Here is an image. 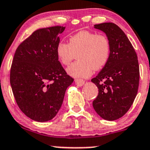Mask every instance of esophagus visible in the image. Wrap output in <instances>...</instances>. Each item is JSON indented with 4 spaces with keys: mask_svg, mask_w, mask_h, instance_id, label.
<instances>
[{
    "mask_svg": "<svg viewBox=\"0 0 150 150\" xmlns=\"http://www.w3.org/2000/svg\"><path fill=\"white\" fill-rule=\"evenodd\" d=\"M75 84H76L78 86H82L84 85L85 83V81L82 79H75Z\"/></svg>",
    "mask_w": 150,
    "mask_h": 150,
    "instance_id": "esophagus-1",
    "label": "esophagus"
}]
</instances>
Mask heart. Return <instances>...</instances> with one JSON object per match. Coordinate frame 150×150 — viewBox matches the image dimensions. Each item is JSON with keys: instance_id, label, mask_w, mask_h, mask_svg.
<instances>
[{"instance_id": "heart-1", "label": "heart", "mask_w": 150, "mask_h": 150, "mask_svg": "<svg viewBox=\"0 0 150 150\" xmlns=\"http://www.w3.org/2000/svg\"><path fill=\"white\" fill-rule=\"evenodd\" d=\"M78 53L79 61L72 64L67 72L75 78H88L94 69H102L108 63L110 55V41L105 35L81 30L69 37V44L61 41L56 47L58 60L65 66L70 64Z\"/></svg>"}]
</instances>
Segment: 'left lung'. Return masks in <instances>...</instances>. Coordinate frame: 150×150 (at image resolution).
Returning a JSON list of instances; mask_svg holds the SVG:
<instances>
[{
  "label": "left lung",
  "instance_id": "1",
  "mask_svg": "<svg viewBox=\"0 0 150 150\" xmlns=\"http://www.w3.org/2000/svg\"><path fill=\"white\" fill-rule=\"evenodd\" d=\"M94 28L105 33L110 43V55L105 66L91 79L99 89L93 108L100 117L114 121L127 113L136 97L139 83L138 57L118 25L103 23Z\"/></svg>",
  "mask_w": 150,
  "mask_h": 150
}]
</instances>
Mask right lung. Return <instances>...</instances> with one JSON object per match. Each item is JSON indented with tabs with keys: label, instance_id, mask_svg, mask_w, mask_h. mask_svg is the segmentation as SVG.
<instances>
[{
	"label": "right lung",
	"instance_id": "1",
	"mask_svg": "<svg viewBox=\"0 0 150 150\" xmlns=\"http://www.w3.org/2000/svg\"><path fill=\"white\" fill-rule=\"evenodd\" d=\"M65 27L40 28L18 46L10 72V83L20 110L40 122L54 118L74 79L59 62L56 47Z\"/></svg>",
	"mask_w": 150,
	"mask_h": 150
}]
</instances>
